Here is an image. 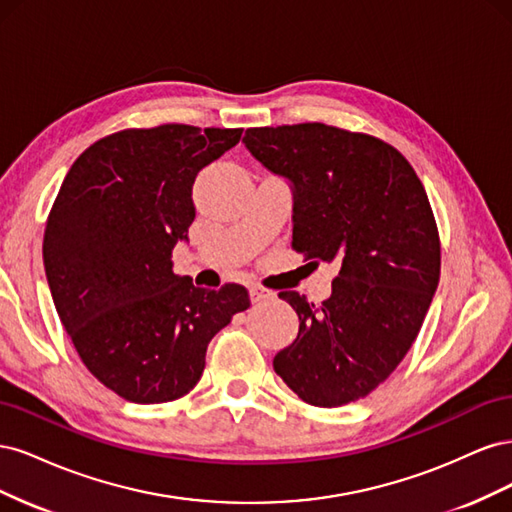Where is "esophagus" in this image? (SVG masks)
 <instances>
[{"mask_svg":"<svg viewBox=\"0 0 512 512\" xmlns=\"http://www.w3.org/2000/svg\"><path fill=\"white\" fill-rule=\"evenodd\" d=\"M250 297H252L254 303H258V301H271L275 297V292L265 288V286H260V284H252L250 286Z\"/></svg>","mask_w":512,"mask_h":512,"instance_id":"obj_1","label":"esophagus"}]
</instances>
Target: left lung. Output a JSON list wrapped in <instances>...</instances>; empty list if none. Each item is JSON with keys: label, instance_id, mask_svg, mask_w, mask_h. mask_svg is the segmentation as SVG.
I'll list each match as a JSON object with an SVG mask.
<instances>
[{"label": "left lung", "instance_id": "left-lung-1", "mask_svg": "<svg viewBox=\"0 0 512 512\" xmlns=\"http://www.w3.org/2000/svg\"><path fill=\"white\" fill-rule=\"evenodd\" d=\"M252 156L292 183V250L339 269L320 305L284 290L299 335L273 369L303 401L335 408L389 378L440 280V237L410 162L376 136L327 123L250 128Z\"/></svg>", "mask_w": 512, "mask_h": 512}]
</instances>
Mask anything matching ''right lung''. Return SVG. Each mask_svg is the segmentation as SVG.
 <instances>
[{
  "instance_id": "1",
  "label": "right lung",
  "mask_w": 512,
  "mask_h": 512,
  "mask_svg": "<svg viewBox=\"0 0 512 512\" xmlns=\"http://www.w3.org/2000/svg\"><path fill=\"white\" fill-rule=\"evenodd\" d=\"M241 132L164 123L104 136L76 158L46 220L59 320L91 374L134 404L190 393L213 335L250 307L243 286L196 288L170 260L194 222L198 170Z\"/></svg>"
}]
</instances>
